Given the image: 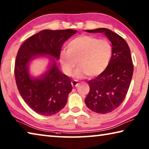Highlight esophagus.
<instances>
[{
    "mask_svg": "<svg viewBox=\"0 0 149 149\" xmlns=\"http://www.w3.org/2000/svg\"><path fill=\"white\" fill-rule=\"evenodd\" d=\"M79 84V82H78L76 80H73L72 81V85L73 87H76Z\"/></svg>",
    "mask_w": 149,
    "mask_h": 149,
    "instance_id": "1",
    "label": "esophagus"
}]
</instances>
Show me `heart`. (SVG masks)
<instances>
[{
  "mask_svg": "<svg viewBox=\"0 0 149 149\" xmlns=\"http://www.w3.org/2000/svg\"><path fill=\"white\" fill-rule=\"evenodd\" d=\"M112 48L107 39H99L89 35H81L72 39L67 45V51H62L60 62L63 72L70 75L79 66L75 75L78 78L87 75L93 77L104 71L112 56Z\"/></svg>",
  "mask_w": 149,
  "mask_h": 149,
  "instance_id": "b5f03b06",
  "label": "heart"
}]
</instances>
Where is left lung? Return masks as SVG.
<instances>
[{
  "label": "left lung",
  "mask_w": 149,
  "mask_h": 149,
  "mask_svg": "<svg viewBox=\"0 0 149 149\" xmlns=\"http://www.w3.org/2000/svg\"><path fill=\"white\" fill-rule=\"evenodd\" d=\"M89 33H102L112 42V56L102 74L88 81L90 91L85 102L90 110L107 114L122 104L129 89L133 65L130 47L124 39L107 28L86 30Z\"/></svg>",
  "instance_id": "8db88e82"
}]
</instances>
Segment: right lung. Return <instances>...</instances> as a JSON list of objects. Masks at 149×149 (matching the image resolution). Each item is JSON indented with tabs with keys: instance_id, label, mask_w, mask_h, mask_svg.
Instances as JSON below:
<instances>
[{
	"instance_id": "right-lung-1",
	"label": "right lung",
	"mask_w": 149,
	"mask_h": 149,
	"mask_svg": "<svg viewBox=\"0 0 149 149\" xmlns=\"http://www.w3.org/2000/svg\"><path fill=\"white\" fill-rule=\"evenodd\" d=\"M76 30L45 29L27 39L17 51L14 74L20 95L37 114L52 116L66 104L72 86L70 77L60 72L54 62L49 71L40 78L32 79L28 72L30 60L49 54L60 58L63 44L76 33Z\"/></svg>"
}]
</instances>
